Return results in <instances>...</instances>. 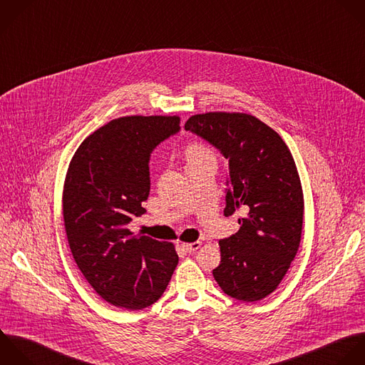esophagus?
<instances>
[{"mask_svg":"<svg viewBox=\"0 0 365 365\" xmlns=\"http://www.w3.org/2000/svg\"><path fill=\"white\" fill-rule=\"evenodd\" d=\"M200 242H193V243H182L180 245V247L186 252V253H193V252H196L199 247H200Z\"/></svg>","mask_w":365,"mask_h":365,"instance_id":"1","label":"esophagus"}]
</instances>
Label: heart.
Instances as JSON below:
<instances>
[{"label": "heart", "mask_w": 365, "mask_h": 365, "mask_svg": "<svg viewBox=\"0 0 365 365\" xmlns=\"http://www.w3.org/2000/svg\"><path fill=\"white\" fill-rule=\"evenodd\" d=\"M212 153L202 145H197V143H193L190 145L187 149H186V159H187V163L190 162H195L197 159H202V158H206V156H210Z\"/></svg>", "instance_id": "heart-1"}]
</instances>
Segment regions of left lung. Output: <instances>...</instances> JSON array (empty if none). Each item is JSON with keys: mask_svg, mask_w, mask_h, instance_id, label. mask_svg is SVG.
Listing matches in <instances>:
<instances>
[{"mask_svg": "<svg viewBox=\"0 0 365 365\" xmlns=\"http://www.w3.org/2000/svg\"><path fill=\"white\" fill-rule=\"evenodd\" d=\"M185 129L229 160L225 216L243 213L239 232L219 242L213 277L236 300H262L277 289L302 240L304 199L293 155L276 130L247 113L193 115Z\"/></svg>", "mask_w": 365, "mask_h": 365, "instance_id": "8db88e82", "label": "left lung"}]
</instances>
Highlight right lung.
Segmentation results:
<instances>
[{
  "instance_id": "1",
  "label": "right lung",
  "mask_w": 365,
  "mask_h": 365,
  "mask_svg": "<svg viewBox=\"0 0 365 365\" xmlns=\"http://www.w3.org/2000/svg\"><path fill=\"white\" fill-rule=\"evenodd\" d=\"M179 116H123L76 149L63 183L62 213L73 260L109 304L142 310L156 303L178 266L175 246L128 229L149 196L152 150L180 130Z\"/></svg>"
}]
</instances>
